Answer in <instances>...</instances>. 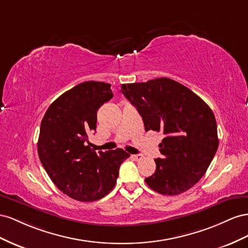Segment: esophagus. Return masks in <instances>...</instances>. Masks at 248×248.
<instances>
[{"label": "esophagus", "instance_id": "34e87169", "mask_svg": "<svg viewBox=\"0 0 248 248\" xmlns=\"http://www.w3.org/2000/svg\"><path fill=\"white\" fill-rule=\"evenodd\" d=\"M132 158H133V160H135V161H139V160H141L142 159V155H132Z\"/></svg>", "mask_w": 248, "mask_h": 248}]
</instances>
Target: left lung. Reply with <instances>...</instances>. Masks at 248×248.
Listing matches in <instances>:
<instances>
[{
  "instance_id": "obj_1",
  "label": "left lung",
  "mask_w": 248,
  "mask_h": 248,
  "mask_svg": "<svg viewBox=\"0 0 248 248\" xmlns=\"http://www.w3.org/2000/svg\"><path fill=\"white\" fill-rule=\"evenodd\" d=\"M122 93L135 106L145 131L164 134L161 158L147 186L163 195L192 188L206 173L218 148L213 111L184 85L168 78L145 83L123 84Z\"/></svg>"
}]
</instances>
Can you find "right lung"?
I'll return each instance as SVG.
<instances>
[{
  "instance_id": "1",
  "label": "right lung",
  "mask_w": 248,
  "mask_h": 248,
  "mask_svg": "<svg viewBox=\"0 0 248 248\" xmlns=\"http://www.w3.org/2000/svg\"><path fill=\"white\" fill-rule=\"evenodd\" d=\"M111 85L87 81L60 95L41 120L37 143L42 166L63 193L94 202L111 192L119 166L130 157L122 148L95 153L86 145L98 108L113 97Z\"/></svg>"
}]
</instances>
